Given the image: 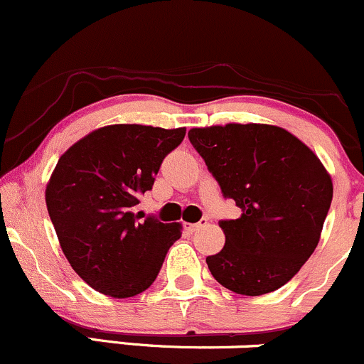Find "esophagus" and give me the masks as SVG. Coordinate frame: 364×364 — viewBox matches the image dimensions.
I'll use <instances>...</instances> for the list:
<instances>
[{"label": "esophagus", "instance_id": "1", "mask_svg": "<svg viewBox=\"0 0 364 364\" xmlns=\"http://www.w3.org/2000/svg\"><path fill=\"white\" fill-rule=\"evenodd\" d=\"M207 223H209V221H207V218H202L198 223H193V225L186 226V230H188V231H198V230H200V228L205 226Z\"/></svg>", "mask_w": 364, "mask_h": 364}]
</instances>
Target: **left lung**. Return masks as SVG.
<instances>
[{"mask_svg":"<svg viewBox=\"0 0 364 364\" xmlns=\"http://www.w3.org/2000/svg\"><path fill=\"white\" fill-rule=\"evenodd\" d=\"M190 143L223 197L242 209L223 219L226 243L205 259L231 292L269 294L290 282L316 249L333 185L325 166L283 127L226 124L193 127Z\"/></svg>","mask_w":364,"mask_h":364,"instance_id":"obj_1","label":"left lung"}]
</instances>
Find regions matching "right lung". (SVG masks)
<instances>
[{
  "label": "right lung",
  "mask_w": 364,
  "mask_h": 364,
  "mask_svg": "<svg viewBox=\"0 0 364 364\" xmlns=\"http://www.w3.org/2000/svg\"><path fill=\"white\" fill-rule=\"evenodd\" d=\"M185 134V127L114 124L58 159L46 186L48 214L72 269L97 292L119 299L141 294L181 237L179 223L139 219L133 207Z\"/></svg>",
  "instance_id": "1"
}]
</instances>
